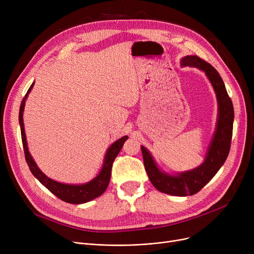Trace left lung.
<instances>
[{"mask_svg":"<svg viewBox=\"0 0 254 254\" xmlns=\"http://www.w3.org/2000/svg\"><path fill=\"white\" fill-rule=\"evenodd\" d=\"M180 63L182 66H194L205 72L216 93L218 119L205 161L193 170L179 173L177 175H170L158 169L152 155L144 146H141V150L145 170L154 188L167 194L186 196L201 190L215 176L228 157L233 136L234 107L222 78L209 63L196 56L185 57Z\"/></svg>","mask_w":254,"mask_h":254,"instance_id":"obj_1","label":"left lung"}]
</instances>
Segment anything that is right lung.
<instances>
[{
  "instance_id": "1",
  "label": "right lung",
  "mask_w": 254,
  "mask_h": 254,
  "mask_svg": "<svg viewBox=\"0 0 254 254\" xmlns=\"http://www.w3.org/2000/svg\"><path fill=\"white\" fill-rule=\"evenodd\" d=\"M33 86H34V82L30 86L28 92L25 93L19 108V125H20V130H21V140L23 145L24 156H25V161L28 163V166L32 172V174L40 182H41L49 191H51L53 194L57 195L59 198H61L62 201L66 203L83 204L100 196L102 193H104L107 188H108L110 177H111V169H112L113 162L115 157L117 156V154L119 153L120 149L123 148L126 140H127V136L120 138L110 146L106 152L102 170L100 171L98 176L96 178H93L91 181L84 184L74 185V184L61 183L48 178L44 173L37 167L35 161L33 159L28 148V143H26L25 132H24V126H23L24 105H25V100L28 98Z\"/></svg>"
}]
</instances>
